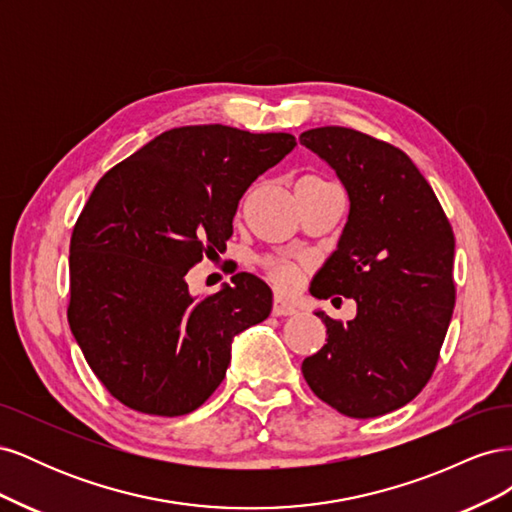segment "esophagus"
<instances>
[{"label": "esophagus", "instance_id": "obj_1", "mask_svg": "<svg viewBox=\"0 0 512 512\" xmlns=\"http://www.w3.org/2000/svg\"><path fill=\"white\" fill-rule=\"evenodd\" d=\"M297 314V307H294L288 299L284 297H273V316H294Z\"/></svg>", "mask_w": 512, "mask_h": 512}]
</instances>
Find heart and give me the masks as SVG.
Returning a JSON list of instances; mask_svg holds the SVG:
<instances>
[{"mask_svg": "<svg viewBox=\"0 0 512 512\" xmlns=\"http://www.w3.org/2000/svg\"><path fill=\"white\" fill-rule=\"evenodd\" d=\"M303 181L318 183L320 179L307 177ZM305 269H307L305 262L294 260V258H265L262 260V271H265V277L277 290H282V292L297 290L305 277Z\"/></svg>", "mask_w": 512, "mask_h": 512, "instance_id": "b5f03b06", "label": "heart"}]
</instances>
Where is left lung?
<instances>
[{
  "label": "left lung",
  "instance_id": "left-lung-1",
  "mask_svg": "<svg viewBox=\"0 0 512 512\" xmlns=\"http://www.w3.org/2000/svg\"><path fill=\"white\" fill-rule=\"evenodd\" d=\"M299 141L350 196L342 239L309 290L356 301L346 324L318 312L327 344L303 361V378L337 412L382 416L421 393L438 365L455 307L453 228L421 170L391 143L342 126Z\"/></svg>",
  "mask_w": 512,
  "mask_h": 512
}]
</instances>
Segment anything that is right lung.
Returning <instances> with one entry per match:
<instances>
[{
    "instance_id": "obj_1",
    "label": "right lung",
    "mask_w": 512,
    "mask_h": 512,
    "mask_svg": "<svg viewBox=\"0 0 512 512\" xmlns=\"http://www.w3.org/2000/svg\"><path fill=\"white\" fill-rule=\"evenodd\" d=\"M294 145L286 132L183 126L98 181L70 239L68 322L123 406L194 412L222 384L232 337L269 316L271 290L252 273L200 299L185 275L226 250L241 196Z\"/></svg>"
}]
</instances>
